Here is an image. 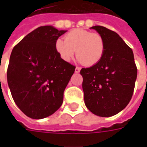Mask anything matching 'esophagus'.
Instances as JSON below:
<instances>
[{
	"mask_svg": "<svg viewBox=\"0 0 147 147\" xmlns=\"http://www.w3.org/2000/svg\"><path fill=\"white\" fill-rule=\"evenodd\" d=\"M80 70H81V68H79V67H76V69H75V71H76V72H77V73H78V72H79V71H80Z\"/></svg>",
	"mask_w": 147,
	"mask_h": 147,
	"instance_id": "esophagus-1",
	"label": "esophagus"
}]
</instances>
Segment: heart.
<instances>
[{"instance_id":"obj_1","label":"heart","mask_w":147,"mask_h":147,"mask_svg":"<svg viewBox=\"0 0 147 147\" xmlns=\"http://www.w3.org/2000/svg\"><path fill=\"white\" fill-rule=\"evenodd\" d=\"M55 49L62 59L69 62L75 55L85 66H93L102 59L105 51L104 38L98 33L82 29H75L65 36V40L59 39Z\"/></svg>"}]
</instances>
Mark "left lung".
Segmentation results:
<instances>
[{
  "mask_svg": "<svg viewBox=\"0 0 147 147\" xmlns=\"http://www.w3.org/2000/svg\"><path fill=\"white\" fill-rule=\"evenodd\" d=\"M92 28L104 38L105 51L98 64L81 69L84 99L94 114L111 117L124 109L131 100L137 65L132 49L117 33L105 26Z\"/></svg>",
  "mask_w": 147,
  "mask_h": 147,
  "instance_id": "left-lung-1",
  "label": "left lung"
}]
</instances>
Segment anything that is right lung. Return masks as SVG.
Wrapping results in <instances>:
<instances>
[{"mask_svg": "<svg viewBox=\"0 0 147 147\" xmlns=\"http://www.w3.org/2000/svg\"><path fill=\"white\" fill-rule=\"evenodd\" d=\"M65 32L40 26L13 49L7 71L8 85L17 107L30 118L50 116L62 105L76 69L55 49L56 40Z\"/></svg>", "mask_w": 147, "mask_h": 147, "instance_id": "1", "label": "right lung"}]
</instances>
